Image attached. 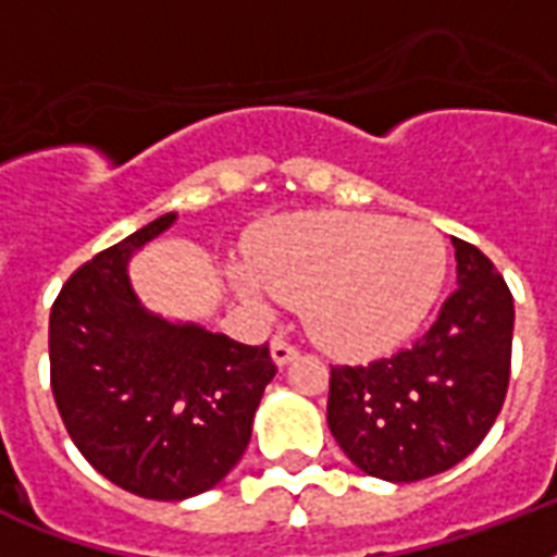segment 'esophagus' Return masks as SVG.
I'll return each mask as SVG.
<instances>
[{"mask_svg": "<svg viewBox=\"0 0 557 557\" xmlns=\"http://www.w3.org/2000/svg\"><path fill=\"white\" fill-rule=\"evenodd\" d=\"M297 358V347H292L288 341L283 338H274L271 341V361L277 367H286L288 361H295Z\"/></svg>", "mask_w": 557, "mask_h": 557, "instance_id": "obj_1", "label": "esophagus"}]
</instances>
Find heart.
Returning a JSON list of instances; mask_svg holds the SVG:
<instances>
[{
  "label": "heart",
  "mask_w": 557,
  "mask_h": 557,
  "mask_svg": "<svg viewBox=\"0 0 557 557\" xmlns=\"http://www.w3.org/2000/svg\"><path fill=\"white\" fill-rule=\"evenodd\" d=\"M448 248L419 222L375 213H297L251 243V265L227 269L236 295L269 312L304 306L312 338L338 356H375L410 338L445 283Z\"/></svg>",
  "instance_id": "obj_1"
}]
</instances>
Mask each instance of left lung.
<instances>
[{
  "label": "left lung",
  "mask_w": 557,
  "mask_h": 557,
  "mask_svg": "<svg viewBox=\"0 0 557 557\" xmlns=\"http://www.w3.org/2000/svg\"><path fill=\"white\" fill-rule=\"evenodd\" d=\"M457 292L410 349L332 367L326 422L364 474L416 483L442 474L492 431L509 389L515 300L494 262L454 236Z\"/></svg>",
  "instance_id": "obj_1"
}]
</instances>
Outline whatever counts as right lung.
<instances>
[{
  "mask_svg": "<svg viewBox=\"0 0 557 557\" xmlns=\"http://www.w3.org/2000/svg\"><path fill=\"white\" fill-rule=\"evenodd\" d=\"M176 219L164 213L95 253L60 288L48 321L65 431L98 474L147 500H187L222 483L277 372L265 344L168 321L138 300L126 265Z\"/></svg>",
  "mask_w": 557,
  "mask_h": 557,
  "instance_id": "obj_1",
  "label": "right lung"
}]
</instances>
